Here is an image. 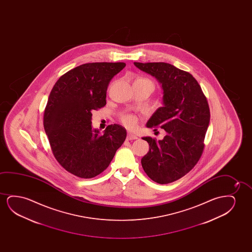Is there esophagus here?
Listing matches in <instances>:
<instances>
[{"label": "esophagus", "instance_id": "esophagus-1", "mask_svg": "<svg viewBox=\"0 0 252 252\" xmlns=\"http://www.w3.org/2000/svg\"><path fill=\"white\" fill-rule=\"evenodd\" d=\"M126 138H127L128 140H133V139H137L138 137H137L136 135L132 134L131 132H129V133H127V137H126Z\"/></svg>", "mask_w": 252, "mask_h": 252}]
</instances>
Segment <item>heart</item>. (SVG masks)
I'll use <instances>...</instances> for the list:
<instances>
[{
  "label": "heart",
  "instance_id": "heart-1",
  "mask_svg": "<svg viewBox=\"0 0 252 252\" xmlns=\"http://www.w3.org/2000/svg\"><path fill=\"white\" fill-rule=\"evenodd\" d=\"M137 81H141V82H144V83H149V84H151L154 88V83H152L151 80L146 79V78H139ZM122 122L128 128H133L136 126L138 120L133 115H126V116L122 117Z\"/></svg>",
  "mask_w": 252,
  "mask_h": 252
}]
</instances>
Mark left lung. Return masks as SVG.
Wrapping results in <instances>:
<instances>
[{
  "label": "left lung",
  "mask_w": 252,
  "mask_h": 252,
  "mask_svg": "<svg viewBox=\"0 0 252 252\" xmlns=\"http://www.w3.org/2000/svg\"><path fill=\"white\" fill-rule=\"evenodd\" d=\"M161 84L162 106L146 123V127L164 129L157 141L143 138L150 148L141 159L142 167L156 183L167 184L185 176L199 161L210 122L207 98L191 74L167 63H134Z\"/></svg>",
  "instance_id": "left-lung-1"
}]
</instances>
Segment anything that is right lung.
Wrapping results in <instances>:
<instances>
[{
  "mask_svg": "<svg viewBox=\"0 0 252 252\" xmlns=\"http://www.w3.org/2000/svg\"><path fill=\"white\" fill-rule=\"evenodd\" d=\"M125 63H90L63 75L52 88L44 114V128L53 155L63 168L81 178L107 169L126 138L121 125L100 134L92 126V112L106 105L107 87Z\"/></svg>",
  "mask_w": 252,
  "mask_h": 252,
  "instance_id": "obj_1",
  "label": "right lung"
}]
</instances>
